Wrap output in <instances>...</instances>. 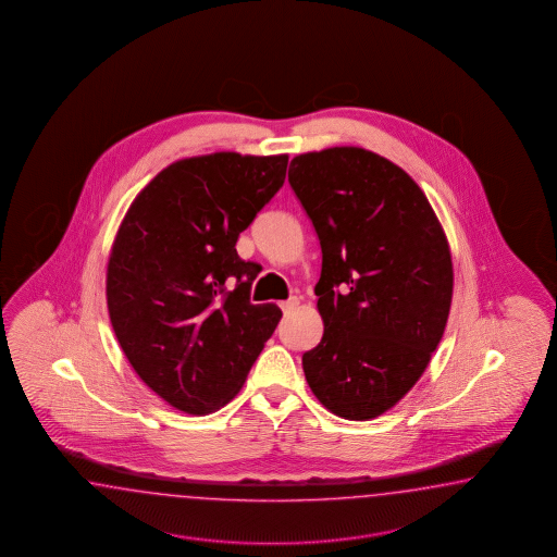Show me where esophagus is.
Segmentation results:
<instances>
[{
    "label": "esophagus",
    "instance_id": "obj_1",
    "mask_svg": "<svg viewBox=\"0 0 557 557\" xmlns=\"http://www.w3.org/2000/svg\"><path fill=\"white\" fill-rule=\"evenodd\" d=\"M296 306L297 297H289V299H285V301H282V304H280V308H282V311H284V313H289V311L296 308Z\"/></svg>",
    "mask_w": 557,
    "mask_h": 557
}]
</instances>
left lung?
Instances as JSON below:
<instances>
[{"instance_id":"obj_1","label":"left lung","mask_w":557,"mask_h":557,"mask_svg":"<svg viewBox=\"0 0 557 557\" xmlns=\"http://www.w3.org/2000/svg\"><path fill=\"white\" fill-rule=\"evenodd\" d=\"M289 186L322 246V342L301 358L313 396L344 420L394 408L444 335L454 268L420 186L361 148L301 153Z\"/></svg>"}]
</instances>
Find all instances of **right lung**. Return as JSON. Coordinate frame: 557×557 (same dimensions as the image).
Masks as SVG:
<instances>
[{"mask_svg":"<svg viewBox=\"0 0 557 557\" xmlns=\"http://www.w3.org/2000/svg\"><path fill=\"white\" fill-rule=\"evenodd\" d=\"M287 156L175 161L139 191L113 242L108 311L132 368L170 406L203 416L248 377L282 311L253 306L260 265L235 244L284 186Z\"/></svg>","mask_w":557,"mask_h":557,"instance_id":"right-lung-1","label":"right lung"}]
</instances>
